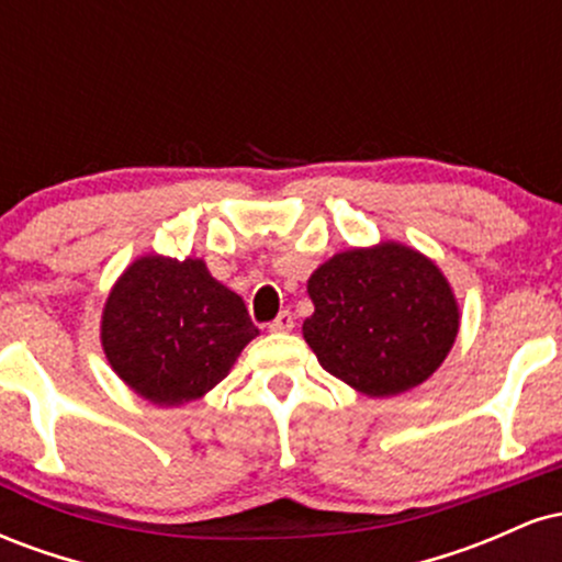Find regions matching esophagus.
<instances>
[{"label":"esophagus","instance_id":"obj_1","mask_svg":"<svg viewBox=\"0 0 562 562\" xmlns=\"http://www.w3.org/2000/svg\"><path fill=\"white\" fill-rule=\"evenodd\" d=\"M293 327H295V322H293V314H290V312H280V314H277L274 322H269V330H272V333H290Z\"/></svg>","mask_w":562,"mask_h":562}]
</instances>
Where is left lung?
Wrapping results in <instances>:
<instances>
[{
	"label": "left lung",
	"instance_id": "8db88e82",
	"mask_svg": "<svg viewBox=\"0 0 562 562\" xmlns=\"http://www.w3.org/2000/svg\"><path fill=\"white\" fill-rule=\"evenodd\" d=\"M303 338L330 375L364 396H396L441 367L460 330L449 280L402 243L335 254L308 277Z\"/></svg>",
	"mask_w": 562,
	"mask_h": 562
}]
</instances>
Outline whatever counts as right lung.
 <instances>
[{
    "instance_id": "obj_1",
    "label": "right lung",
    "mask_w": 562,
    "mask_h": 562,
    "mask_svg": "<svg viewBox=\"0 0 562 562\" xmlns=\"http://www.w3.org/2000/svg\"><path fill=\"white\" fill-rule=\"evenodd\" d=\"M259 335L243 299L200 259L142 256L102 308V351L134 393L158 406L195 402Z\"/></svg>"
}]
</instances>
